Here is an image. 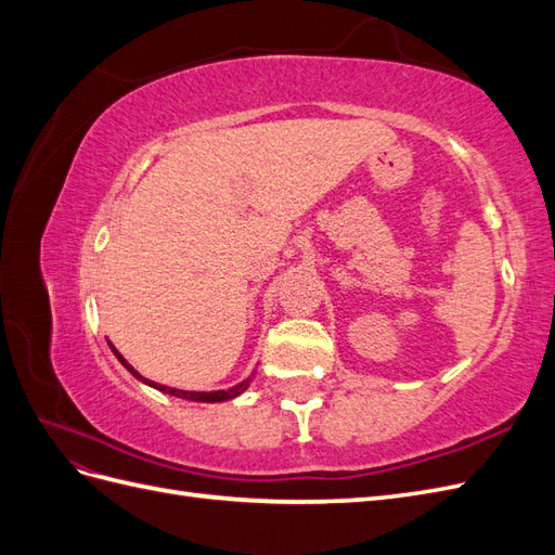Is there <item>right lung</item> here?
I'll use <instances>...</instances> for the list:
<instances>
[{
    "mask_svg": "<svg viewBox=\"0 0 555 555\" xmlns=\"http://www.w3.org/2000/svg\"><path fill=\"white\" fill-rule=\"evenodd\" d=\"M111 349H113V354L120 359V363L127 367V371L137 377V379H141V382H145V384H150V386H155V389H159V391H164V393H171V396H178V398H188V400H196V402H220V400H231V398H236V396H241L245 389H247V379L245 382H241V384H236V386H231V389H227V391H180V389H171V386H164V384H157V382H147V379H143L137 371H133V367L122 359V354L120 351H117L113 345H111Z\"/></svg>",
    "mask_w": 555,
    "mask_h": 555,
    "instance_id": "1",
    "label": "right lung"
}]
</instances>
